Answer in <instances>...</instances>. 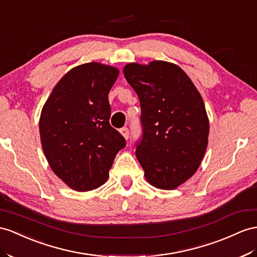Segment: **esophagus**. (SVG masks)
I'll return each instance as SVG.
<instances>
[{
	"instance_id": "obj_1",
	"label": "esophagus",
	"mask_w": 257,
	"mask_h": 257,
	"mask_svg": "<svg viewBox=\"0 0 257 257\" xmlns=\"http://www.w3.org/2000/svg\"><path fill=\"white\" fill-rule=\"evenodd\" d=\"M120 134H121V136L124 138V139L126 140H128V138H129V130H128V128H121L120 129Z\"/></svg>"
}]
</instances>
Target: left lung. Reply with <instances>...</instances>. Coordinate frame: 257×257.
<instances>
[{"mask_svg":"<svg viewBox=\"0 0 257 257\" xmlns=\"http://www.w3.org/2000/svg\"><path fill=\"white\" fill-rule=\"evenodd\" d=\"M139 96L142 140L136 155L147 181L174 190L195 174L208 143L209 121L200 92L178 65L153 61L123 67Z\"/></svg>","mask_w":257,"mask_h":257,"instance_id":"1","label":"left lung"}]
</instances>
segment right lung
Returning <instances> with one entry per match:
<instances>
[{"label":"right lung","mask_w":257,"mask_h":257,"mask_svg":"<svg viewBox=\"0 0 257 257\" xmlns=\"http://www.w3.org/2000/svg\"><path fill=\"white\" fill-rule=\"evenodd\" d=\"M118 75V68L96 62L76 66L42 107L39 130L44 155L54 174L76 191L102 186L126 146L108 121V93Z\"/></svg>","instance_id":"1"}]
</instances>
